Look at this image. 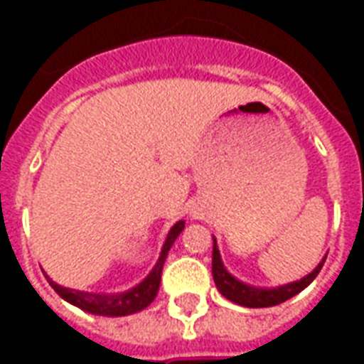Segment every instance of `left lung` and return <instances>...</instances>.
<instances>
[{"mask_svg": "<svg viewBox=\"0 0 364 364\" xmlns=\"http://www.w3.org/2000/svg\"><path fill=\"white\" fill-rule=\"evenodd\" d=\"M213 242V277L214 282H216V289L220 290L222 296L228 298L230 302H236V304L245 306V308H269V306H277L284 302V300H289V298L296 296L300 290H304L318 277L323 261L328 257V253H326L323 259L318 263V267L314 269L312 273L302 277L300 281H292L287 282V284H281V287L267 289V287H253V284H247V282L236 279L228 269L224 267L220 250L216 245V237L214 236Z\"/></svg>", "mask_w": 364, "mask_h": 364, "instance_id": "8db88e82", "label": "left lung"}]
</instances>
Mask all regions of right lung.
<instances>
[{
  "instance_id": "right-lung-1",
  "label": "right lung",
  "mask_w": 364,
  "mask_h": 364,
  "mask_svg": "<svg viewBox=\"0 0 364 364\" xmlns=\"http://www.w3.org/2000/svg\"><path fill=\"white\" fill-rule=\"evenodd\" d=\"M183 228H185V220L175 222L171 230L167 232L166 242L161 245V252H159V257L154 269L146 274L144 281L138 282L132 289L122 290V292H85V290L66 289V287L52 281L48 274H46V279H48L50 287L58 292L60 296L70 304L82 308L83 312L95 314V316H107V318H119V316H130V314L140 312L146 306H150L156 294H158L167 253L171 250L177 236L183 232Z\"/></svg>"
}]
</instances>
